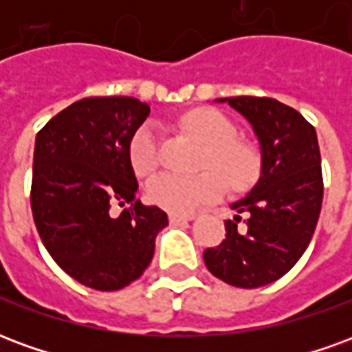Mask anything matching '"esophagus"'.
I'll return each instance as SVG.
<instances>
[{"instance_id":"obj_1","label":"esophagus","mask_w":352,"mask_h":352,"mask_svg":"<svg viewBox=\"0 0 352 352\" xmlns=\"http://www.w3.org/2000/svg\"><path fill=\"white\" fill-rule=\"evenodd\" d=\"M192 219H194V214H175V213H169V222H171V224H179V222L192 221Z\"/></svg>"}]
</instances>
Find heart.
Here are the masks:
<instances>
[{
    "label": "heart",
    "instance_id": "obj_1",
    "mask_svg": "<svg viewBox=\"0 0 352 352\" xmlns=\"http://www.w3.org/2000/svg\"><path fill=\"white\" fill-rule=\"evenodd\" d=\"M183 126L207 145L204 171L196 177L162 173L146 184V199L175 214H188L198 206L219 199L226 184L234 192L249 190L262 173L258 146L239 139L236 124L217 109H194L183 116ZM160 128L143 122L128 141V158L133 173L146 177L160 164Z\"/></svg>",
    "mask_w": 352,
    "mask_h": 352
}]
</instances>
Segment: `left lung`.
Segmentation results:
<instances>
[{
    "label": "left lung",
    "instance_id": "8db88e82",
    "mask_svg": "<svg viewBox=\"0 0 352 352\" xmlns=\"http://www.w3.org/2000/svg\"><path fill=\"white\" fill-rule=\"evenodd\" d=\"M228 101L252 124L262 151L258 183L234 204L245 213L226 221V239L206 249L209 272L232 287L258 288L280 279L302 258L322 206L317 131L296 109L272 98L237 96Z\"/></svg>",
    "mask_w": 352,
    "mask_h": 352
}]
</instances>
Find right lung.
I'll use <instances>...</instances> for the list:
<instances>
[{
    "label": "right lung",
    "mask_w": 352,
    "mask_h": 352,
    "mask_svg": "<svg viewBox=\"0 0 352 352\" xmlns=\"http://www.w3.org/2000/svg\"><path fill=\"white\" fill-rule=\"evenodd\" d=\"M151 113L128 96L85 98L35 138L32 213L43 245L85 287L111 292L145 272L168 214L135 199L128 141ZM113 203L130 205L111 217Z\"/></svg>",
    "instance_id": "right-lung-1"
}]
</instances>
